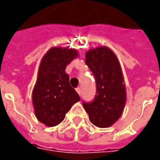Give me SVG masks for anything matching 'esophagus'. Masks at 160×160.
Returning <instances> with one entry per match:
<instances>
[{
	"label": "esophagus",
	"instance_id": "34e87169",
	"mask_svg": "<svg viewBox=\"0 0 160 160\" xmlns=\"http://www.w3.org/2000/svg\"><path fill=\"white\" fill-rule=\"evenodd\" d=\"M76 92H78V94L79 95H81V89H80V87H78V88H76Z\"/></svg>",
	"mask_w": 160,
	"mask_h": 160
}]
</instances>
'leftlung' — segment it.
<instances>
[{"label": "left lung", "mask_w": 160, "mask_h": 160, "mask_svg": "<svg viewBox=\"0 0 160 160\" xmlns=\"http://www.w3.org/2000/svg\"><path fill=\"white\" fill-rule=\"evenodd\" d=\"M86 64L93 73L97 92L92 102H83L89 120L98 128L111 127L120 118L126 103V87L120 63L107 47L86 53Z\"/></svg>", "instance_id": "left-lung-1"}]
</instances>
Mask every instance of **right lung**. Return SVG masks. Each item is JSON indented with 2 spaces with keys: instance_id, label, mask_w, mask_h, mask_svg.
Instances as JSON below:
<instances>
[{
  "instance_id": "add662e5",
  "label": "right lung",
  "mask_w": 160,
  "mask_h": 160,
  "mask_svg": "<svg viewBox=\"0 0 160 160\" xmlns=\"http://www.w3.org/2000/svg\"><path fill=\"white\" fill-rule=\"evenodd\" d=\"M77 56L75 49L54 47L41 61L32 91V104L38 120L48 127L61 123L72 105L80 100L65 72L67 65Z\"/></svg>"
}]
</instances>
